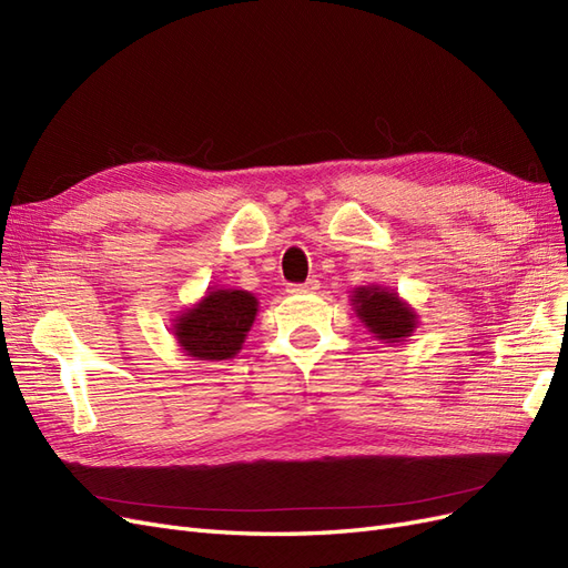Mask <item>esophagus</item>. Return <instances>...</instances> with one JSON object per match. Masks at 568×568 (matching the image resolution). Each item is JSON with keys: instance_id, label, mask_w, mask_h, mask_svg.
Here are the masks:
<instances>
[{"instance_id": "esophagus-1", "label": "esophagus", "mask_w": 568, "mask_h": 568, "mask_svg": "<svg viewBox=\"0 0 568 568\" xmlns=\"http://www.w3.org/2000/svg\"><path fill=\"white\" fill-rule=\"evenodd\" d=\"M317 288V280H307L303 284H291L288 294H303V291H315Z\"/></svg>"}]
</instances>
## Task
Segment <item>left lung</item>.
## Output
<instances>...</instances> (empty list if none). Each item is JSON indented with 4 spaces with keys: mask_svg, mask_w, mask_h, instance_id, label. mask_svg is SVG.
<instances>
[{
    "mask_svg": "<svg viewBox=\"0 0 568 568\" xmlns=\"http://www.w3.org/2000/svg\"><path fill=\"white\" fill-rule=\"evenodd\" d=\"M357 315L367 324V329L386 343H395L415 329V313L388 291L382 288H357L355 291Z\"/></svg>",
    "mask_w": 568,
    "mask_h": 568,
    "instance_id": "obj_1",
    "label": "left lung"
}]
</instances>
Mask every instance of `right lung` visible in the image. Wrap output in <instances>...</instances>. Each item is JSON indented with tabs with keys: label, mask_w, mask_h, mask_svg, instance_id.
<instances>
[{
	"label": "right lung",
	"mask_w": 568,
	"mask_h": 568,
	"mask_svg": "<svg viewBox=\"0 0 568 568\" xmlns=\"http://www.w3.org/2000/svg\"><path fill=\"white\" fill-rule=\"evenodd\" d=\"M255 313L257 301L248 291H209L194 311L178 320V343L196 359H227L242 348Z\"/></svg>",
	"instance_id": "1"
}]
</instances>
